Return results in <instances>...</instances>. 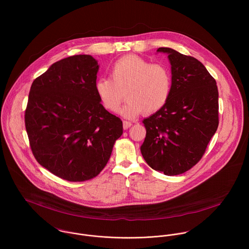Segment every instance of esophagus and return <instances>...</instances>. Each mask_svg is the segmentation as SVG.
Here are the masks:
<instances>
[{
    "mask_svg": "<svg viewBox=\"0 0 249 249\" xmlns=\"http://www.w3.org/2000/svg\"><path fill=\"white\" fill-rule=\"evenodd\" d=\"M123 125H124V129H127V128H129L132 125V124L130 122H128V121H124Z\"/></svg>",
    "mask_w": 249,
    "mask_h": 249,
    "instance_id": "obj_1",
    "label": "esophagus"
}]
</instances>
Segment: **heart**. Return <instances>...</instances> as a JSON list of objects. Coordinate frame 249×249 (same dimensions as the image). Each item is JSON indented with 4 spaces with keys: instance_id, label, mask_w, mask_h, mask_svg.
Wrapping results in <instances>:
<instances>
[{
    "instance_id": "b5f03b06",
    "label": "heart",
    "mask_w": 249,
    "mask_h": 249,
    "mask_svg": "<svg viewBox=\"0 0 249 249\" xmlns=\"http://www.w3.org/2000/svg\"><path fill=\"white\" fill-rule=\"evenodd\" d=\"M109 77L99 78L95 83L96 94L103 107L117 112L124 99L127 103L121 109L125 118H135L141 112L153 114L164 107L172 92V74L162 64H151L137 55H124L116 60Z\"/></svg>"
}]
</instances>
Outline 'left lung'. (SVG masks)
<instances>
[{"mask_svg":"<svg viewBox=\"0 0 249 249\" xmlns=\"http://www.w3.org/2000/svg\"><path fill=\"white\" fill-rule=\"evenodd\" d=\"M172 92L167 104L142 121L146 134L142 157L153 170L166 176L181 175L203 156L218 125L216 82L196 58L171 48Z\"/></svg>","mask_w":249,"mask_h":249,"instance_id":"left-lung-1","label":"left lung"}]
</instances>
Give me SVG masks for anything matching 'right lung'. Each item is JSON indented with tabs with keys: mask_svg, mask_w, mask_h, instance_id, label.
I'll use <instances>...</instances> for the list:
<instances>
[{
	"mask_svg": "<svg viewBox=\"0 0 249 249\" xmlns=\"http://www.w3.org/2000/svg\"><path fill=\"white\" fill-rule=\"evenodd\" d=\"M98 61L88 54L53 63L34 80L25 113L37 162L58 178L81 182L107 166L123 122L101 104L95 90Z\"/></svg>",
	"mask_w": 249,
	"mask_h": 249,
	"instance_id": "right-lung-1",
	"label": "right lung"
}]
</instances>
